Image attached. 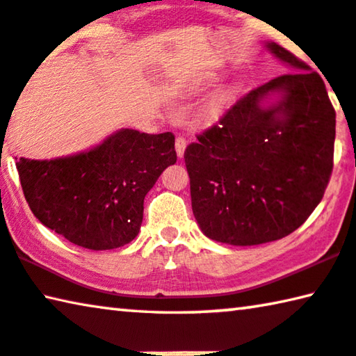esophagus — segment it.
<instances>
[{
  "label": "esophagus",
  "mask_w": 356,
  "mask_h": 356,
  "mask_svg": "<svg viewBox=\"0 0 356 356\" xmlns=\"http://www.w3.org/2000/svg\"><path fill=\"white\" fill-rule=\"evenodd\" d=\"M175 147H177L178 157H183L184 149H186V138H184V136H181V135L177 136V140H175Z\"/></svg>",
  "instance_id": "34e87169"
}]
</instances>
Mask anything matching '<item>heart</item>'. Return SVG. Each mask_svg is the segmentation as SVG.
<instances>
[{"mask_svg": "<svg viewBox=\"0 0 356 356\" xmlns=\"http://www.w3.org/2000/svg\"><path fill=\"white\" fill-rule=\"evenodd\" d=\"M229 97H231V92H227V94H224L222 97L218 98L216 102H213L211 106L209 108V111H207V114H209V116H215V114L220 113L224 108V105H226V102L229 100Z\"/></svg>", "mask_w": 356, "mask_h": 356, "instance_id": "heart-1", "label": "heart"}]
</instances>
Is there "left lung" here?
<instances>
[{
    "label": "left lung",
    "instance_id": "8db88e82",
    "mask_svg": "<svg viewBox=\"0 0 356 356\" xmlns=\"http://www.w3.org/2000/svg\"><path fill=\"white\" fill-rule=\"evenodd\" d=\"M272 54L304 71L250 90L188 145L191 200L207 237L259 245L302 226L323 199L334 165L336 111L316 71L275 42ZM282 91L269 108L259 103Z\"/></svg>",
    "mask_w": 356,
    "mask_h": 356
}]
</instances>
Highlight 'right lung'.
<instances>
[{
	"instance_id": "1",
	"label": "right lung",
	"mask_w": 356,
	"mask_h": 356,
	"mask_svg": "<svg viewBox=\"0 0 356 356\" xmlns=\"http://www.w3.org/2000/svg\"><path fill=\"white\" fill-rule=\"evenodd\" d=\"M175 162L172 132L124 129L87 152L54 161L20 157L15 165L29 207L46 227L83 248L113 250L136 237L145 195Z\"/></svg>"
}]
</instances>
